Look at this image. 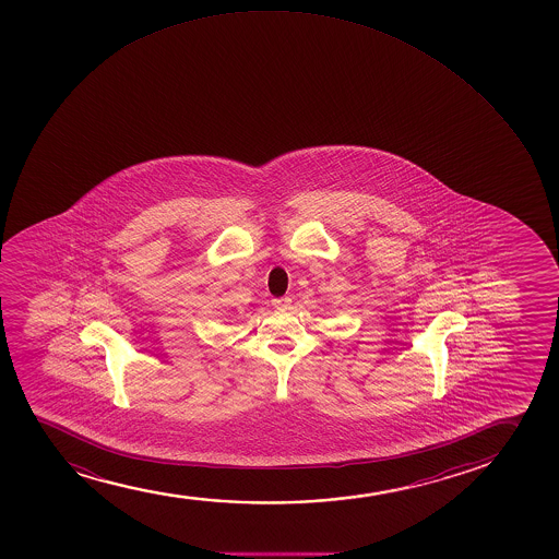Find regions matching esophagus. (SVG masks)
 Wrapping results in <instances>:
<instances>
[{
    "label": "esophagus",
    "mask_w": 559,
    "mask_h": 559,
    "mask_svg": "<svg viewBox=\"0 0 559 559\" xmlns=\"http://www.w3.org/2000/svg\"><path fill=\"white\" fill-rule=\"evenodd\" d=\"M271 302H273V307L284 310V308H289L292 299H289V297H276V299H273Z\"/></svg>",
    "instance_id": "1"
}]
</instances>
